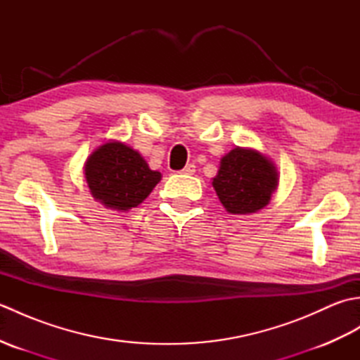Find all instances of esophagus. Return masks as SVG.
<instances>
[{"label":"esophagus","mask_w":360,"mask_h":360,"mask_svg":"<svg viewBox=\"0 0 360 360\" xmlns=\"http://www.w3.org/2000/svg\"><path fill=\"white\" fill-rule=\"evenodd\" d=\"M195 165L193 164H187L184 168H182V173H186V174H193L195 173Z\"/></svg>","instance_id":"1"}]
</instances>
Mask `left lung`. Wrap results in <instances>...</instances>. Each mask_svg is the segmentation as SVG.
Masks as SVG:
<instances>
[{"label": "left lung", "mask_w": 360, "mask_h": 360, "mask_svg": "<svg viewBox=\"0 0 360 360\" xmlns=\"http://www.w3.org/2000/svg\"><path fill=\"white\" fill-rule=\"evenodd\" d=\"M278 173L266 156L236 147L221 159L213 188L229 213L248 215L269 204Z\"/></svg>", "instance_id": "8db88e82"}]
</instances>
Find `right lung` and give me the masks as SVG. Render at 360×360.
<instances>
[{
    "mask_svg": "<svg viewBox=\"0 0 360 360\" xmlns=\"http://www.w3.org/2000/svg\"><path fill=\"white\" fill-rule=\"evenodd\" d=\"M85 176L96 200L116 210L137 207L160 181V173L122 142L101 145L88 158Z\"/></svg>",
    "mask_w": 360,
    "mask_h": 360,
    "instance_id": "1",
    "label": "right lung"
}]
</instances>
